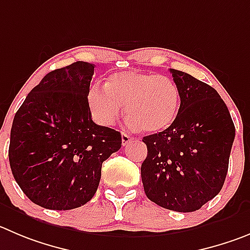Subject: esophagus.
<instances>
[{"instance_id":"esophagus-1","label":"esophagus","mask_w":250,"mask_h":250,"mask_svg":"<svg viewBox=\"0 0 250 250\" xmlns=\"http://www.w3.org/2000/svg\"><path fill=\"white\" fill-rule=\"evenodd\" d=\"M132 137L129 136V134H127L125 132H122V144L123 146H127L128 143H130V141H132Z\"/></svg>"}]
</instances>
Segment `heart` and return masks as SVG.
Masks as SVG:
<instances>
[{
	"label": "heart",
	"mask_w": 250,
	"mask_h": 250,
	"mask_svg": "<svg viewBox=\"0 0 250 250\" xmlns=\"http://www.w3.org/2000/svg\"><path fill=\"white\" fill-rule=\"evenodd\" d=\"M87 104L91 116L100 125H114L122 104H125L130 127L159 133L169 128L176 118L180 91L169 76L132 70L108 76L104 86H91Z\"/></svg>",
	"instance_id": "1"
}]
</instances>
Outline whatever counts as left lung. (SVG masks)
<instances>
[{"label": "left lung", "instance_id": "obj_1", "mask_svg": "<svg viewBox=\"0 0 250 250\" xmlns=\"http://www.w3.org/2000/svg\"><path fill=\"white\" fill-rule=\"evenodd\" d=\"M170 72L180 91V107L169 128L143 138L148 155L142 181L150 201L193 212L222 188L235 128L213 87L184 71Z\"/></svg>", "mask_w": 250, "mask_h": 250}]
</instances>
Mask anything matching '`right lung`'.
I'll return each mask as SVG.
<instances>
[{"label": "right lung", "instance_id": "1", "mask_svg": "<svg viewBox=\"0 0 250 250\" xmlns=\"http://www.w3.org/2000/svg\"><path fill=\"white\" fill-rule=\"evenodd\" d=\"M95 65L46 74L28 93L11 128L8 158L28 199L49 209L83 206L96 193L102 163L122 146L121 133L91 118L87 92Z\"/></svg>", "mask_w": 250, "mask_h": 250}]
</instances>
